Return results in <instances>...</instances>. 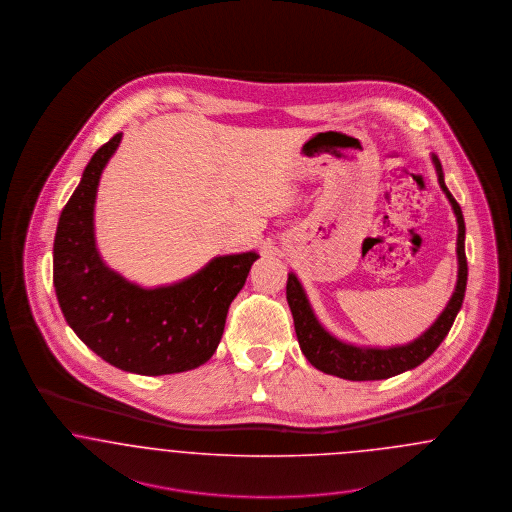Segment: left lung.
Returning a JSON list of instances; mask_svg holds the SVG:
<instances>
[{"mask_svg":"<svg viewBox=\"0 0 512 512\" xmlns=\"http://www.w3.org/2000/svg\"><path fill=\"white\" fill-rule=\"evenodd\" d=\"M439 187L449 198L453 212L457 216L458 237H457V258L458 275L455 293L451 296L449 304L441 312V316L431 323L430 329H426L418 339L412 343L379 349V347H356L345 343L337 337H333L322 323L318 322L308 296L304 293L300 281L296 279L295 273H289L287 279V302L293 312L295 320L296 339L300 350L308 358V362L318 368L323 374L329 376L343 377L350 381H376V379H387V377L399 376L406 370H412L420 366L424 360H428L435 349L441 345V341L447 337L449 329L457 318L458 310L462 306L464 293H466V279H468V264H466V252H464V217L453 194L445 187L443 169L437 156H431Z\"/></svg>","mask_w":512,"mask_h":512,"instance_id":"left-lung-1","label":"left lung"}]
</instances>
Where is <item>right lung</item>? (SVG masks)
<instances>
[{"label":"right lung","instance_id":"add662e5","mask_svg":"<svg viewBox=\"0 0 512 512\" xmlns=\"http://www.w3.org/2000/svg\"><path fill=\"white\" fill-rule=\"evenodd\" d=\"M121 136L98 148L59 216L55 295L77 337L111 366L140 376L194 370L216 352L227 310L260 256H217L187 279L156 289H142L108 268L94 239V202Z\"/></svg>","mask_w":512,"mask_h":512}]
</instances>
